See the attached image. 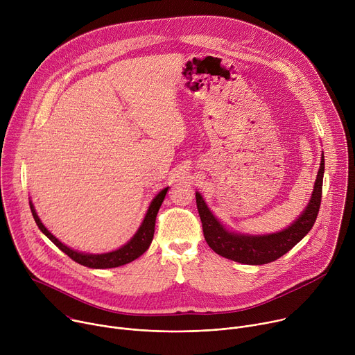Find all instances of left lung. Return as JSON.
<instances>
[{"instance_id": "1", "label": "left lung", "mask_w": 355, "mask_h": 355, "mask_svg": "<svg viewBox=\"0 0 355 355\" xmlns=\"http://www.w3.org/2000/svg\"><path fill=\"white\" fill-rule=\"evenodd\" d=\"M324 174V155L322 153L320 167L315 181L313 192L308 207L288 227L267 234H247L227 229L208 208L205 199L196 191V208L200 216L202 229L209 247L216 254L236 263L261 266L275 261L296 245L313 227L322 200Z\"/></svg>"}]
</instances>
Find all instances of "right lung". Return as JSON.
<instances>
[{
    "label": "right lung",
    "instance_id": "right-lung-1",
    "mask_svg": "<svg viewBox=\"0 0 355 355\" xmlns=\"http://www.w3.org/2000/svg\"><path fill=\"white\" fill-rule=\"evenodd\" d=\"M170 187L162 189L153 199H151L150 205L147 208V212L139 226V229L136 230V233L130 237V240L128 243H125L122 247L108 251V252H103V254H89V252H83V251H77L69 245H66L64 243H62L58 237H55L52 233H50L44 225L42 223V220L39 219L35 207L32 204V200H29L31 205V211L33 215V219L37 225V227L40 229V232L49 239L52 240L63 252L74 260L76 263L88 267V268H115V267H121L125 266L128 263H132L133 260L139 259L143 252L148 248L151 240H153L155 236V226H156V216L159 214V209L163 204V200L166 198V193L168 191Z\"/></svg>",
    "mask_w": 355,
    "mask_h": 355
}]
</instances>
